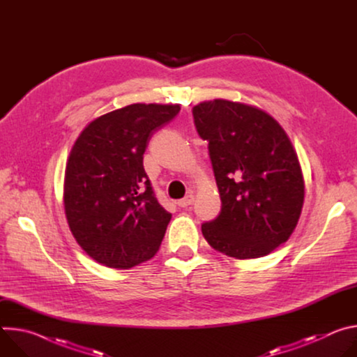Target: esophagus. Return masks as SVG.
Instances as JSON below:
<instances>
[{"label": "esophagus", "mask_w": 357, "mask_h": 357, "mask_svg": "<svg viewBox=\"0 0 357 357\" xmlns=\"http://www.w3.org/2000/svg\"><path fill=\"white\" fill-rule=\"evenodd\" d=\"M193 202H195V196L193 195H188L183 199L178 200V206L179 208H188V206L193 205Z\"/></svg>", "instance_id": "esophagus-1"}]
</instances>
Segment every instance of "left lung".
<instances>
[{"label":"left lung","instance_id":"1","mask_svg":"<svg viewBox=\"0 0 357 357\" xmlns=\"http://www.w3.org/2000/svg\"><path fill=\"white\" fill-rule=\"evenodd\" d=\"M196 131L209 142L222 209L202 225L218 251L257 259L285 243L303 205V178L294 146L267 113L229 100L192 109Z\"/></svg>","mask_w":357,"mask_h":357}]
</instances>
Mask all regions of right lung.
Wrapping results in <instances>:
<instances>
[{
	"label": "right lung",
	"mask_w": 357,
	"mask_h": 357,
	"mask_svg": "<svg viewBox=\"0 0 357 357\" xmlns=\"http://www.w3.org/2000/svg\"><path fill=\"white\" fill-rule=\"evenodd\" d=\"M178 105H131L91 121L76 139L65 172V213L79 245L100 264L131 268L161 245L171 213L155 197L144 152Z\"/></svg>",
	"instance_id": "right-lung-1"
}]
</instances>
